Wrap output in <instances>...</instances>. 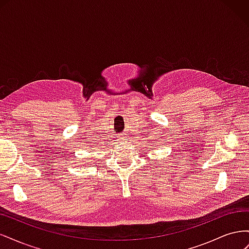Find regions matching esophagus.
<instances>
[{
	"instance_id": "esophagus-1",
	"label": "esophagus",
	"mask_w": 249,
	"mask_h": 249,
	"mask_svg": "<svg viewBox=\"0 0 249 249\" xmlns=\"http://www.w3.org/2000/svg\"><path fill=\"white\" fill-rule=\"evenodd\" d=\"M122 138H124V136H123V137H122Z\"/></svg>"
}]
</instances>
